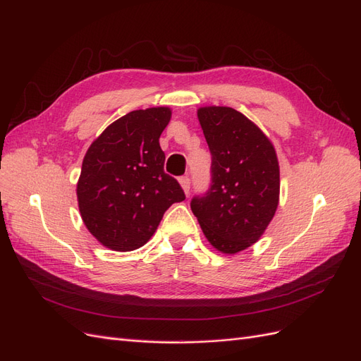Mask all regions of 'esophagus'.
I'll use <instances>...</instances> for the list:
<instances>
[{
    "label": "esophagus",
    "instance_id": "esophagus-1",
    "mask_svg": "<svg viewBox=\"0 0 361 361\" xmlns=\"http://www.w3.org/2000/svg\"><path fill=\"white\" fill-rule=\"evenodd\" d=\"M179 183H180V187H182L183 192L188 195V194H190V187H191V180H190V178H188V176H183V178H180V179H179Z\"/></svg>",
    "mask_w": 361,
    "mask_h": 361
}]
</instances>
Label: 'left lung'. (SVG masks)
<instances>
[{"label": "left lung", "mask_w": 361, "mask_h": 361, "mask_svg": "<svg viewBox=\"0 0 361 361\" xmlns=\"http://www.w3.org/2000/svg\"><path fill=\"white\" fill-rule=\"evenodd\" d=\"M197 117L212 155V183L191 211L209 244L235 255L257 243L279 206L276 149L260 128L231 106H202Z\"/></svg>", "instance_id": "left-lung-1"}]
</instances>
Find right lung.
<instances>
[{
  "label": "right lung",
  "mask_w": 361,
  "mask_h": 361,
  "mask_svg": "<svg viewBox=\"0 0 361 361\" xmlns=\"http://www.w3.org/2000/svg\"><path fill=\"white\" fill-rule=\"evenodd\" d=\"M170 118L169 106L130 111L87 150L76 197L85 227L106 248L143 247L164 212L185 200L179 182L164 171L159 137Z\"/></svg>",
  "instance_id": "right-lung-1"
}]
</instances>
